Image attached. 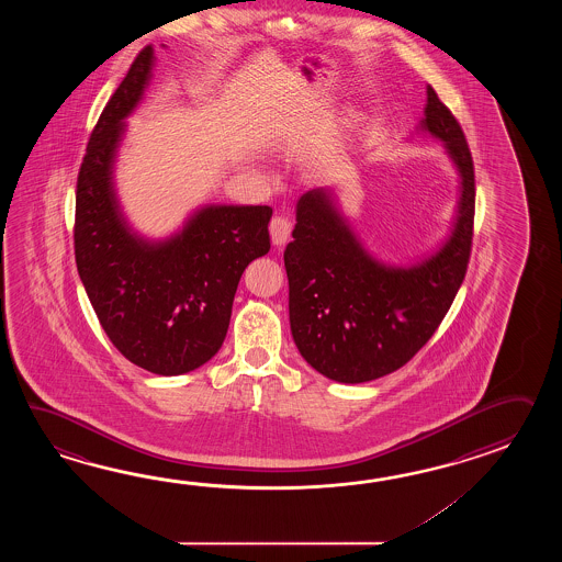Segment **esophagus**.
Here are the masks:
<instances>
[{"label":"esophagus","instance_id":"1","mask_svg":"<svg viewBox=\"0 0 562 562\" xmlns=\"http://www.w3.org/2000/svg\"><path fill=\"white\" fill-rule=\"evenodd\" d=\"M291 218L289 216L277 215L271 218V225H269V231H271V239H273V245H285L289 237H291Z\"/></svg>","mask_w":562,"mask_h":562}]
</instances>
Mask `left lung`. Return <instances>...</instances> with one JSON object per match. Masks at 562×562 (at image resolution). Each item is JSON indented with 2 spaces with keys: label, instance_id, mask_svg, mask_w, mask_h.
<instances>
[{
  "label": "left lung",
  "instance_id": "8db88e82",
  "mask_svg": "<svg viewBox=\"0 0 562 562\" xmlns=\"http://www.w3.org/2000/svg\"><path fill=\"white\" fill-rule=\"evenodd\" d=\"M424 128L446 143L462 177L454 233L428 261L395 269L373 261L323 191L297 204L286 245L289 322L301 356L341 383L378 380L406 366L440 327L467 277L476 180L467 136L428 86Z\"/></svg>",
  "mask_w": 562,
  "mask_h": 562
}]
</instances>
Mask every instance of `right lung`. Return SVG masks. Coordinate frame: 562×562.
Listing matches in <instances>:
<instances>
[{"instance_id": "1", "label": "right lung", "mask_w": 562, "mask_h": 562, "mask_svg": "<svg viewBox=\"0 0 562 562\" xmlns=\"http://www.w3.org/2000/svg\"><path fill=\"white\" fill-rule=\"evenodd\" d=\"M150 64L146 46L90 134L76 182L74 255L112 346L143 370L180 375L223 346L243 271L271 249L273 209L206 206L175 239L158 245L132 235L112 191V160Z\"/></svg>"}]
</instances>
